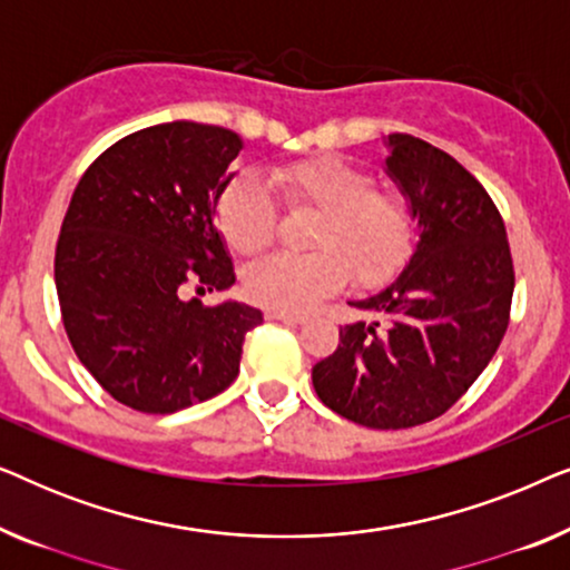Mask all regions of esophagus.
Wrapping results in <instances>:
<instances>
[{
  "mask_svg": "<svg viewBox=\"0 0 570 570\" xmlns=\"http://www.w3.org/2000/svg\"><path fill=\"white\" fill-rule=\"evenodd\" d=\"M264 316H267L269 322H283V324H291V326H298V324L306 322V316H303V314H291V311H275V308H269Z\"/></svg>",
  "mask_w": 570,
  "mask_h": 570,
  "instance_id": "34e87169",
  "label": "esophagus"
}]
</instances>
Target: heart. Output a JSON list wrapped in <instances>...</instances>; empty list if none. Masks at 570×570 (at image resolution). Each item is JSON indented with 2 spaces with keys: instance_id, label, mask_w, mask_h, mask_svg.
<instances>
[{
  "instance_id": "1",
  "label": "heart",
  "mask_w": 570,
  "mask_h": 570,
  "mask_svg": "<svg viewBox=\"0 0 570 570\" xmlns=\"http://www.w3.org/2000/svg\"><path fill=\"white\" fill-rule=\"evenodd\" d=\"M269 186L291 209H316L314 254H275L246 272V291L275 311L314 308L345 287L386 283L412 248V213L400 194L376 189L368 170L342 158H308L272 168ZM217 225L238 254L275 240L277 205L259 178L240 176L217 197Z\"/></svg>"
}]
</instances>
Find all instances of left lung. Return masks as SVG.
<instances>
[{"mask_svg":"<svg viewBox=\"0 0 570 570\" xmlns=\"http://www.w3.org/2000/svg\"><path fill=\"white\" fill-rule=\"evenodd\" d=\"M386 145V174L407 197L420 240L392 285L350 303L379 318L342 326L311 379L337 415L400 431L443 415L493 361L509 326L513 262L501 213L462 163L412 135H389Z\"/></svg>","mask_w":570,"mask_h":570,"instance_id":"obj_1","label":"left lung"}]
</instances>
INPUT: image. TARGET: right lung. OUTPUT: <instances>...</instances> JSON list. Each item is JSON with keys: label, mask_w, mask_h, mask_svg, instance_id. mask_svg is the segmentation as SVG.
Wrapping results in <instances>:
<instances>
[{"label": "right lung", "mask_w": 570, "mask_h": 570, "mask_svg": "<svg viewBox=\"0 0 570 570\" xmlns=\"http://www.w3.org/2000/svg\"><path fill=\"white\" fill-rule=\"evenodd\" d=\"M236 131L168 121L119 139L85 170L61 223L53 279L80 363L114 396L170 415L220 394L262 311L202 306L197 291L236 283L215 228L238 158Z\"/></svg>", "instance_id": "right-lung-1"}]
</instances>
